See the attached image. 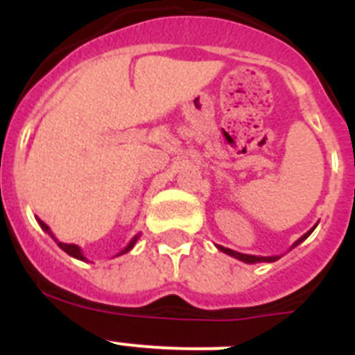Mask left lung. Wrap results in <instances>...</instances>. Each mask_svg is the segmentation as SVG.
<instances>
[{
  "label": "left lung",
  "mask_w": 355,
  "mask_h": 355,
  "mask_svg": "<svg viewBox=\"0 0 355 355\" xmlns=\"http://www.w3.org/2000/svg\"><path fill=\"white\" fill-rule=\"evenodd\" d=\"M318 224H315L313 225L311 229H309V231H307L306 234H302V236L299 238V240L295 241L293 245L290 247V250L291 249H295V247L299 245V243H302L304 240H306L307 236H309V234L313 233V231H315V227ZM216 249L218 250H222V252L224 254H229V256H233V258H236V259H240V261H243V263H250V265H252V263H272V261H277L279 258H281V256H254V254H241V252H236V250H233V249H227V247H222V245H216Z\"/></svg>",
  "instance_id": "left-lung-1"
}]
</instances>
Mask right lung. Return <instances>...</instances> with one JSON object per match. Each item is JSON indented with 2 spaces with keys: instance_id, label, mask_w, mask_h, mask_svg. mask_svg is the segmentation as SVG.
Here are the masks:
<instances>
[{
  "instance_id": "right-lung-1",
  "label": "right lung",
  "mask_w": 355,
  "mask_h": 355,
  "mask_svg": "<svg viewBox=\"0 0 355 355\" xmlns=\"http://www.w3.org/2000/svg\"><path fill=\"white\" fill-rule=\"evenodd\" d=\"M37 222H39V225H40V227H42L44 231H46V233H48L49 236H51L53 240H55L56 243H58V247H60V249L64 250V252H67L69 256H72V258L81 259V261H87V258H85V256H83V252H81V249H80V247H78V245H74V243H64V241L56 240V236H55V234L51 233V229H49V225H46V224H44V222L40 220V218H37ZM139 236H140V234H135V236L131 238V241H130V243H128V245L124 247V249H122L121 252L117 254V256H122V254L130 252V250L133 249V247H135V243H137V240H139Z\"/></svg>"
}]
</instances>
